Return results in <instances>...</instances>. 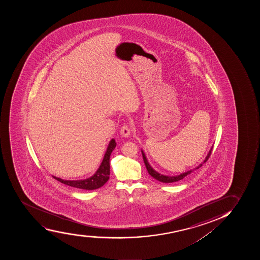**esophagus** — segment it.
Returning a JSON list of instances; mask_svg holds the SVG:
<instances>
[{"label": "esophagus", "instance_id": "obj_1", "mask_svg": "<svg viewBox=\"0 0 260 260\" xmlns=\"http://www.w3.org/2000/svg\"><path fill=\"white\" fill-rule=\"evenodd\" d=\"M120 134L123 138H128L130 134H131V128L127 125H123L121 130H120Z\"/></svg>", "mask_w": 260, "mask_h": 260}]
</instances>
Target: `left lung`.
Returning a JSON list of instances; mask_svg holds the SVG:
<instances>
[{"mask_svg": "<svg viewBox=\"0 0 260 260\" xmlns=\"http://www.w3.org/2000/svg\"><path fill=\"white\" fill-rule=\"evenodd\" d=\"M212 150H213V147L209 150V152H208V155H207L206 157H205V159H204L203 164H199V166L196 167L195 169H191V170H188V171L185 172V173H181L179 175L176 176H166L164 175V174H161V173H157V172L152 169V166L150 165L148 159H147V157H146L145 153H144L143 150H142V154H143V161H144V164H145L146 168H147V170H148L150 175L152 176V178H155V179H157V181L161 182V183H169L182 180L186 176L189 175L190 173H192V172L196 170V169H199V168H201V166H203V164L208 159V157H210Z\"/></svg>", "mask_w": 260, "mask_h": 260, "instance_id": "left-lung-1", "label": "left lung"}]
</instances>
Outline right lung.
<instances>
[{"instance_id":"1","label":"right lung","mask_w":260,"mask_h":260,"mask_svg":"<svg viewBox=\"0 0 260 260\" xmlns=\"http://www.w3.org/2000/svg\"><path fill=\"white\" fill-rule=\"evenodd\" d=\"M117 143L115 142V139H112L110 143L108 144V148L106 151L105 155L103 157V161L101 164L99 169L96 170V173L93 175L83 180H63L61 178H53L56 180L61 182V183L68 185L71 187L81 188V189L93 190L103 187L109 179L110 175V156L112 151L114 150Z\"/></svg>"}]
</instances>
